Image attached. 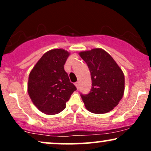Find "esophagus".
I'll return each mask as SVG.
<instances>
[{
  "instance_id": "1",
  "label": "esophagus",
  "mask_w": 151,
  "mask_h": 151,
  "mask_svg": "<svg viewBox=\"0 0 151 151\" xmlns=\"http://www.w3.org/2000/svg\"><path fill=\"white\" fill-rule=\"evenodd\" d=\"M74 85L76 86V87H77V89H79V82H78V81H77V82L74 83Z\"/></svg>"
}]
</instances>
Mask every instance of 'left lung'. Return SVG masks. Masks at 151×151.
<instances>
[{"label":"left lung","mask_w":151,"mask_h":151,"mask_svg":"<svg viewBox=\"0 0 151 151\" xmlns=\"http://www.w3.org/2000/svg\"><path fill=\"white\" fill-rule=\"evenodd\" d=\"M87 64L92 86L88 94H81L86 109L93 114H105L119 104L124 96L125 78L112 57L101 48L79 52Z\"/></svg>","instance_id":"1"}]
</instances>
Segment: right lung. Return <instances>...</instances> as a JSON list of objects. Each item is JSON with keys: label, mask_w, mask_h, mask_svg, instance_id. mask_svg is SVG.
<instances>
[{"label": "right lung", "mask_w": 151, "mask_h": 151, "mask_svg": "<svg viewBox=\"0 0 151 151\" xmlns=\"http://www.w3.org/2000/svg\"><path fill=\"white\" fill-rule=\"evenodd\" d=\"M69 55L70 53L63 49L47 52L29 75V96L34 105L47 115H55L63 111L66 102L77 90L64 69Z\"/></svg>", "instance_id": "right-lung-1"}]
</instances>
